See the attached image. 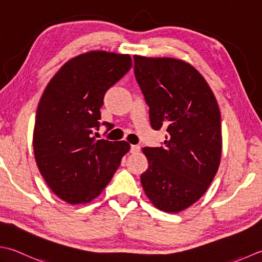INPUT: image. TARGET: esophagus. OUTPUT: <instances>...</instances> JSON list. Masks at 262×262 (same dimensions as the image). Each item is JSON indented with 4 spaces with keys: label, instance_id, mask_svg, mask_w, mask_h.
Returning a JSON list of instances; mask_svg holds the SVG:
<instances>
[{
    "label": "esophagus",
    "instance_id": "1",
    "mask_svg": "<svg viewBox=\"0 0 262 262\" xmlns=\"http://www.w3.org/2000/svg\"><path fill=\"white\" fill-rule=\"evenodd\" d=\"M141 151V146L138 145H130V152L132 153H138Z\"/></svg>",
    "mask_w": 262,
    "mask_h": 262
}]
</instances>
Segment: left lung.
<instances>
[{
    "mask_svg": "<svg viewBox=\"0 0 262 262\" xmlns=\"http://www.w3.org/2000/svg\"><path fill=\"white\" fill-rule=\"evenodd\" d=\"M134 71L153 129H165L160 147H143L146 196L161 211L179 212L201 198L222 157L220 111L211 89L193 66L172 58L134 55Z\"/></svg>",
    "mask_w": 262,
    "mask_h": 262,
    "instance_id": "1",
    "label": "left lung"
}]
</instances>
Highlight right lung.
<instances>
[{"mask_svg":"<svg viewBox=\"0 0 262 262\" xmlns=\"http://www.w3.org/2000/svg\"><path fill=\"white\" fill-rule=\"evenodd\" d=\"M128 54L91 51L61 67L40 97L35 160L52 192L70 204L91 202L129 151L126 141L96 140L105 92L132 68ZM102 125L110 130L109 122Z\"/></svg>","mask_w":262,"mask_h":262,"instance_id":"obj_1","label":"right lung"}]
</instances>
